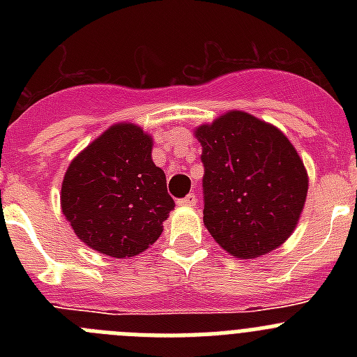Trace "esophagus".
<instances>
[{"mask_svg": "<svg viewBox=\"0 0 357 357\" xmlns=\"http://www.w3.org/2000/svg\"><path fill=\"white\" fill-rule=\"evenodd\" d=\"M176 206H181V207H195V206H197V197H195V193L188 195V197L181 198V200H176Z\"/></svg>", "mask_w": 357, "mask_h": 357, "instance_id": "esophagus-1", "label": "esophagus"}]
</instances>
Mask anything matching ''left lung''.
<instances>
[{
    "label": "left lung",
    "mask_w": 357,
    "mask_h": 357,
    "mask_svg": "<svg viewBox=\"0 0 357 357\" xmlns=\"http://www.w3.org/2000/svg\"><path fill=\"white\" fill-rule=\"evenodd\" d=\"M204 164V225L239 259L275 250L295 230L307 172L282 132L241 110L195 130Z\"/></svg>",
    "instance_id": "left-lung-1"
}]
</instances>
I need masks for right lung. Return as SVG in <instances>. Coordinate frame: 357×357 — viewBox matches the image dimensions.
Here are the masks:
<instances>
[{"label": "right lung", "mask_w": 357, "mask_h": 357, "mask_svg": "<svg viewBox=\"0 0 357 357\" xmlns=\"http://www.w3.org/2000/svg\"><path fill=\"white\" fill-rule=\"evenodd\" d=\"M150 135L118 123L80 151L62 181V214L78 239L110 257H132L159 239L175 202L151 160Z\"/></svg>", "instance_id": "1"}]
</instances>
